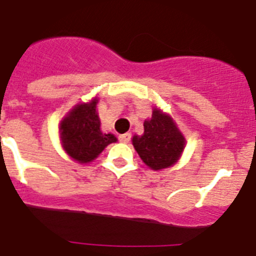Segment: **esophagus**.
<instances>
[{"mask_svg": "<svg viewBox=\"0 0 256 256\" xmlns=\"http://www.w3.org/2000/svg\"><path fill=\"white\" fill-rule=\"evenodd\" d=\"M130 133H124V134H120L119 136V141L123 142V144H128V142L130 141Z\"/></svg>", "mask_w": 256, "mask_h": 256, "instance_id": "34e87169", "label": "esophagus"}]
</instances>
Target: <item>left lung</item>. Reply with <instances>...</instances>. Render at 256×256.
<instances>
[{"instance_id":"obj_1","label":"left lung","mask_w":256,"mask_h":256,"mask_svg":"<svg viewBox=\"0 0 256 256\" xmlns=\"http://www.w3.org/2000/svg\"><path fill=\"white\" fill-rule=\"evenodd\" d=\"M144 134L133 136L132 144L142 162L154 170L169 168L180 158L186 140L168 114L154 108L144 123Z\"/></svg>"}]
</instances>
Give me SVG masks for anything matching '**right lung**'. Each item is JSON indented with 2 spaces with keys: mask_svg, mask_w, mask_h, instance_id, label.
<instances>
[{
  "mask_svg": "<svg viewBox=\"0 0 256 256\" xmlns=\"http://www.w3.org/2000/svg\"><path fill=\"white\" fill-rule=\"evenodd\" d=\"M98 98L88 104H78L61 120L60 140L68 155L78 162H90L104 151L108 144L116 142L112 133H102L96 112Z\"/></svg>",
  "mask_w": 256,
  "mask_h": 256,
  "instance_id": "add662e5",
  "label": "right lung"
}]
</instances>
